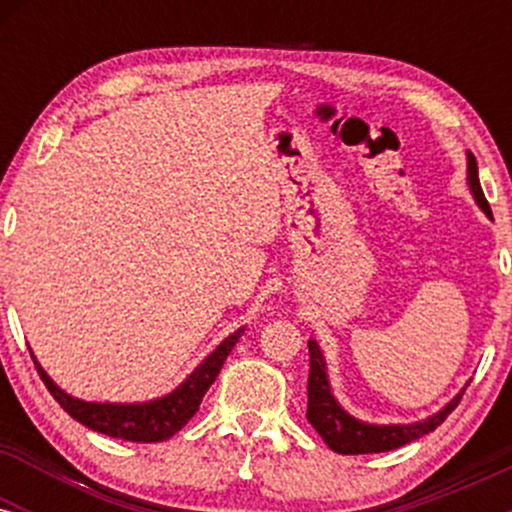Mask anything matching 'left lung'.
I'll use <instances>...</instances> for the list:
<instances>
[{
  "label": "left lung",
  "instance_id": "8db88e82",
  "mask_svg": "<svg viewBox=\"0 0 512 512\" xmlns=\"http://www.w3.org/2000/svg\"><path fill=\"white\" fill-rule=\"evenodd\" d=\"M467 185L474 202H477V207L493 221L491 207L479 185L477 158H474L472 151H467ZM308 351L310 375L308 411H305V416H308L310 426H313L315 431L320 433V438L325 440L327 448L334 452H342V455H370V452L397 450L402 448V445L411 443V440H419L421 436H426V433L436 431V428L448 419L450 411L460 404L464 387H467L464 385L443 409H438L436 414L426 416V419L421 421H411V424H368V421H361L356 419L354 414H349V411L339 404V399L334 397L325 356H322L320 344H317L315 339L308 342Z\"/></svg>",
  "mask_w": 512,
  "mask_h": 512
}]
</instances>
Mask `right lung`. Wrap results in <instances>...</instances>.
I'll return each instance as SVG.
<instances>
[{"mask_svg": "<svg viewBox=\"0 0 512 512\" xmlns=\"http://www.w3.org/2000/svg\"><path fill=\"white\" fill-rule=\"evenodd\" d=\"M243 332L245 327L228 334L175 390H170L163 397L149 399V402H86V399L64 392L45 373V368L40 366L35 354L31 356L50 395L79 424L110 438L132 440V443H161V440L173 438L197 414L204 392L216 380L223 361L231 354L233 346L238 344V339L243 337Z\"/></svg>", "mask_w": 512, "mask_h": 512, "instance_id": "add662e5", "label": "right lung"}]
</instances>
